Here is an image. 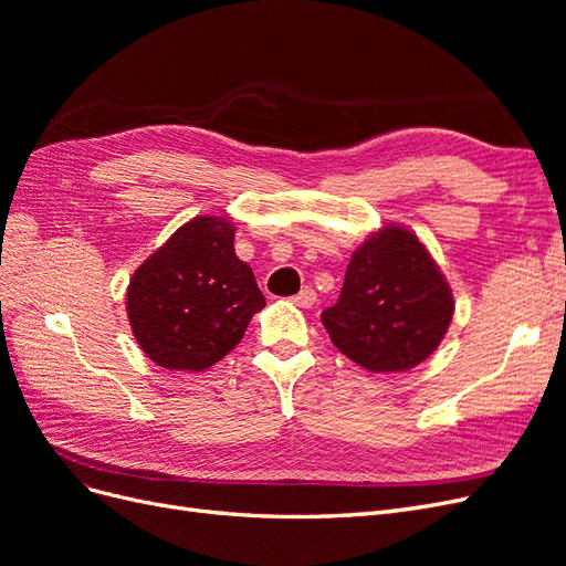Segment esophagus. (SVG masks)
<instances>
[{
    "mask_svg": "<svg viewBox=\"0 0 566 566\" xmlns=\"http://www.w3.org/2000/svg\"><path fill=\"white\" fill-rule=\"evenodd\" d=\"M295 304L302 306V310H312V306L316 304V293L312 287L300 290V295H295Z\"/></svg>",
    "mask_w": 566,
    "mask_h": 566,
    "instance_id": "1",
    "label": "esophagus"
}]
</instances>
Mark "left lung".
Wrapping results in <instances>:
<instances>
[{
  "mask_svg": "<svg viewBox=\"0 0 566 566\" xmlns=\"http://www.w3.org/2000/svg\"><path fill=\"white\" fill-rule=\"evenodd\" d=\"M453 295L418 235L385 227L352 254L339 300L321 314L333 345L366 370L401 373L449 331Z\"/></svg>",
  "mask_w": 566,
  "mask_h": 566,
  "instance_id": "obj_1",
  "label": "left lung"
}]
</instances>
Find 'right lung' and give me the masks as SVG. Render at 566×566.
Returning a JSON list of instances; mask_svg holds the SVG:
<instances>
[{"label":"right lung","instance_id":"add662e5","mask_svg":"<svg viewBox=\"0 0 566 566\" xmlns=\"http://www.w3.org/2000/svg\"><path fill=\"white\" fill-rule=\"evenodd\" d=\"M233 233L224 217H196L134 271L127 316L150 361L167 370L210 368L266 304L252 269L235 256Z\"/></svg>","mask_w":566,"mask_h":566}]
</instances>
